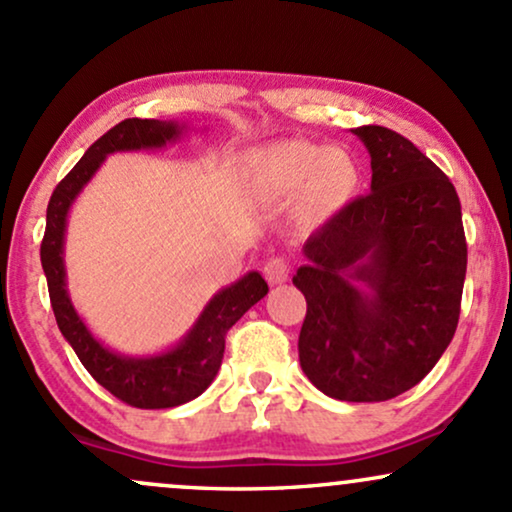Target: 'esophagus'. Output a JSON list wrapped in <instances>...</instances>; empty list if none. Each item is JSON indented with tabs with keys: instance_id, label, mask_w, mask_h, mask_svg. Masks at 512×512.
<instances>
[{
	"instance_id": "1",
	"label": "esophagus",
	"mask_w": 512,
	"mask_h": 512,
	"mask_svg": "<svg viewBox=\"0 0 512 512\" xmlns=\"http://www.w3.org/2000/svg\"><path fill=\"white\" fill-rule=\"evenodd\" d=\"M264 276H267V281L272 286L284 284L289 279V262L284 257H272V260H267V264H264Z\"/></svg>"
}]
</instances>
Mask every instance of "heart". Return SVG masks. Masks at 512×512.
Segmentation results:
<instances>
[{
	"mask_svg": "<svg viewBox=\"0 0 512 512\" xmlns=\"http://www.w3.org/2000/svg\"><path fill=\"white\" fill-rule=\"evenodd\" d=\"M255 173L274 195L301 192L303 207L313 216L337 214L361 182V168L349 151L308 139H289L262 149L255 158Z\"/></svg>",
	"mask_w": 512,
	"mask_h": 512,
	"instance_id": "heart-1",
	"label": "heart"
}]
</instances>
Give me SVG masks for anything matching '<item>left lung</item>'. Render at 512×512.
I'll list each match as a JSON object with an SVG mask.
<instances>
[{
  "label": "left lung",
  "instance_id": "left-lung-1",
  "mask_svg": "<svg viewBox=\"0 0 512 512\" xmlns=\"http://www.w3.org/2000/svg\"><path fill=\"white\" fill-rule=\"evenodd\" d=\"M370 154L368 195L305 240L293 276L308 310L303 373L342 402H385L431 373L457 330L467 274L460 197L431 158L380 125L351 129Z\"/></svg>",
  "mask_w": 512,
  "mask_h": 512
}]
</instances>
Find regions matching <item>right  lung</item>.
Instances as JSON below:
<instances>
[{
    "label": "right lung",
    "mask_w": 512,
    "mask_h": 512,
    "mask_svg": "<svg viewBox=\"0 0 512 512\" xmlns=\"http://www.w3.org/2000/svg\"><path fill=\"white\" fill-rule=\"evenodd\" d=\"M182 134L178 122L139 120L129 117L120 125L103 134L96 144L88 146L81 161L64 175V180L52 192L48 204V223L40 243V262L48 276L50 303L55 310V320L72 349L93 375L98 385H103L110 395L120 402L137 409H168L190 402L202 395L216 378L221 368L223 349H226V332L255 305L267 296L269 286L260 272H248L236 284L216 293L202 310L187 337L178 346L158 356H122L105 346L88 332L79 315H76L67 293V274H64V231H67V214L76 195L93 178L105 156L115 151L161 149L168 142H175Z\"/></svg>",
    "instance_id": "right-lung-1"
}]
</instances>
